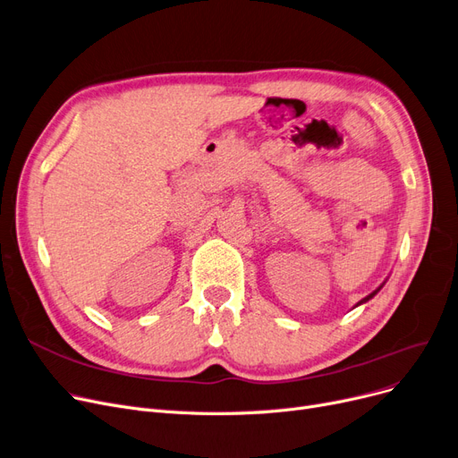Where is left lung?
I'll return each instance as SVG.
<instances>
[{
	"label": "left lung",
	"mask_w": 458,
	"mask_h": 458,
	"mask_svg": "<svg viewBox=\"0 0 458 458\" xmlns=\"http://www.w3.org/2000/svg\"><path fill=\"white\" fill-rule=\"evenodd\" d=\"M382 286H384V284H382ZM382 286H380V288H382ZM380 288H377V290H374V292H372V293H369V295H367V297H363V300H361V301H360V303H357V305H361V303H367V301H369V300H372V297H374V295H376V293H377V292H380ZM357 305H355V307H357Z\"/></svg>",
	"instance_id": "obj_1"
}]
</instances>
